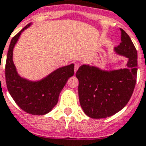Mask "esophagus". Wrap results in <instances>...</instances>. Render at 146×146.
Instances as JSON below:
<instances>
[{
    "label": "esophagus",
    "mask_w": 146,
    "mask_h": 146,
    "mask_svg": "<svg viewBox=\"0 0 146 146\" xmlns=\"http://www.w3.org/2000/svg\"><path fill=\"white\" fill-rule=\"evenodd\" d=\"M80 63H76L75 66H74V72H76L77 71V70L79 69V67H80Z\"/></svg>",
    "instance_id": "obj_1"
}]
</instances>
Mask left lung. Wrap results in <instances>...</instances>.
<instances>
[{
  "instance_id": "1",
  "label": "left lung",
  "mask_w": 146,
  "mask_h": 146,
  "mask_svg": "<svg viewBox=\"0 0 146 146\" xmlns=\"http://www.w3.org/2000/svg\"><path fill=\"white\" fill-rule=\"evenodd\" d=\"M121 43L115 53L128 58L126 68L105 70L95 66H80L76 73L83 112L93 119L114 115L125 107L132 96L137 77V50L122 28Z\"/></svg>"
}]
</instances>
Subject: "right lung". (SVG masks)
Listing matches in <instances>:
<instances>
[{
  "mask_svg": "<svg viewBox=\"0 0 146 146\" xmlns=\"http://www.w3.org/2000/svg\"><path fill=\"white\" fill-rule=\"evenodd\" d=\"M27 24L12 38L5 66V78L9 93L19 107L32 115H45L58 102L61 90L74 74V64L56 69L46 77L37 81L21 77L13 61V50L21 33L31 25Z\"/></svg>",
  "mask_w": 146,
  "mask_h": 146,
  "instance_id": "right-lung-1",
  "label": "right lung"
}]
</instances>
